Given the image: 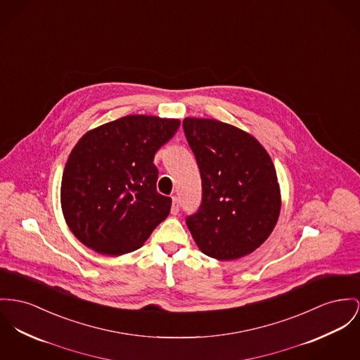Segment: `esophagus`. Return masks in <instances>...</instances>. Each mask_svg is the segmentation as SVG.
<instances>
[{"label":"esophagus","instance_id":"esophagus-1","mask_svg":"<svg viewBox=\"0 0 360 360\" xmlns=\"http://www.w3.org/2000/svg\"><path fill=\"white\" fill-rule=\"evenodd\" d=\"M172 214L173 216H177L179 212H180V202H179V198L177 196H173L172 198Z\"/></svg>","mask_w":360,"mask_h":360}]
</instances>
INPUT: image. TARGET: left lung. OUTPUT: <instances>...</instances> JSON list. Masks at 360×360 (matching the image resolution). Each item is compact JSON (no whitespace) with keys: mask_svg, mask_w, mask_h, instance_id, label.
Returning a JSON list of instances; mask_svg holds the SVG:
<instances>
[{"mask_svg":"<svg viewBox=\"0 0 360 360\" xmlns=\"http://www.w3.org/2000/svg\"><path fill=\"white\" fill-rule=\"evenodd\" d=\"M184 134L202 179V203L187 217L200 251L233 261L262 245L281 210L274 164L251 134L235 125L187 117Z\"/></svg>","mask_w":360,"mask_h":360,"instance_id":"8db88e82","label":"left lung"}]
</instances>
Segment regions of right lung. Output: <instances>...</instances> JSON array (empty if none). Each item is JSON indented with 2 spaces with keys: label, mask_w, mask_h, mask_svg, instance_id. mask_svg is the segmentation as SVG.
Segmentation results:
<instances>
[{
  "label": "right lung",
  "mask_w": 360,
  "mask_h": 360,
  "mask_svg": "<svg viewBox=\"0 0 360 360\" xmlns=\"http://www.w3.org/2000/svg\"><path fill=\"white\" fill-rule=\"evenodd\" d=\"M179 127V119L131 115L79 139L60 195L65 222L79 241L112 257L143 245L170 212L172 199L157 192L153 161Z\"/></svg>",
  "instance_id": "add662e5"
}]
</instances>
